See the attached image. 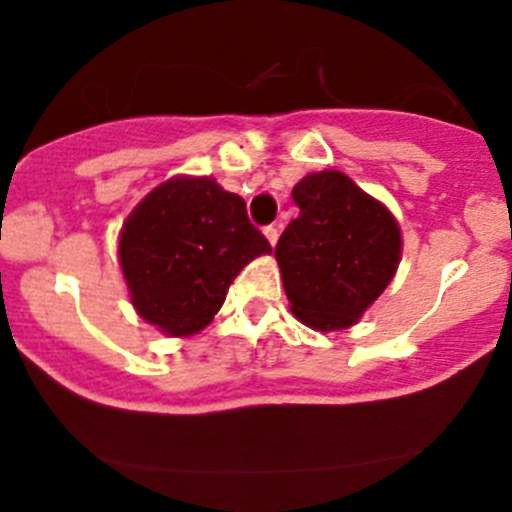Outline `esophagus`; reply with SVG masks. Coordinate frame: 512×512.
<instances>
[{
  "label": "esophagus",
  "instance_id": "34e87169",
  "mask_svg": "<svg viewBox=\"0 0 512 512\" xmlns=\"http://www.w3.org/2000/svg\"><path fill=\"white\" fill-rule=\"evenodd\" d=\"M280 223H275V225H267L265 227V237H267V242H270L272 247L277 245V240H280Z\"/></svg>",
  "mask_w": 512,
  "mask_h": 512
}]
</instances>
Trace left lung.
<instances>
[{
	"instance_id": "1",
	"label": "left lung",
	"mask_w": 512,
	"mask_h": 512,
	"mask_svg": "<svg viewBox=\"0 0 512 512\" xmlns=\"http://www.w3.org/2000/svg\"><path fill=\"white\" fill-rule=\"evenodd\" d=\"M292 200L299 215L275 247L289 309L317 332L354 327L399 270V220L342 170L304 175Z\"/></svg>"
}]
</instances>
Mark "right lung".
I'll list each match as a JSON object with an SVG mask.
<instances>
[{
    "label": "right lung",
    "instance_id": "add662e5",
    "mask_svg": "<svg viewBox=\"0 0 512 512\" xmlns=\"http://www.w3.org/2000/svg\"><path fill=\"white\" fill-rule=\"evenodd\" d=\"M270 252L247 218L245 200L210 175L163 180L118 235V265L133 309L165 337L208 327L242 267Z\"/></svg>",
    "mask_w": 512,
    "mask_h": 512
}]
</instances>
